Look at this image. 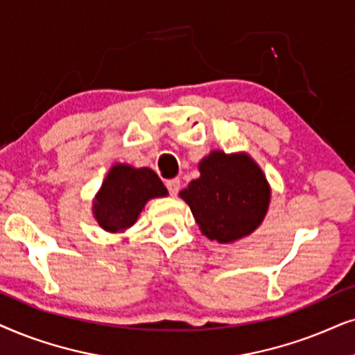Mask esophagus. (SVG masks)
Wrapping results in <instances>:
<instances>
[{
    "label": "esophagus",
    "instance_id": "esophagus-1",
    "mask_svg": "<svg viewBox=\"0 0 355 355\" xmlns=\"http://www.w3.org/2000/svg\"><path fill=\"white\" fill-rule=\"evenodd\" d=\"M165 187H167L170 195L177 196V193L180 191V180H178V178H172V180H168L167 183H165Z\"/></svg>",
    "mask_w": 355,
    "mask_h": 355
}]
</instances>
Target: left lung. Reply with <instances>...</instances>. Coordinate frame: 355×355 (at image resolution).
Segmentation results:
<instances>
[{"label":"left lung","instance_id":"left-lung-1","mask_svg":"<svg viewBox=\"0 0 355 355\" xmlns=\"http://www.w3.org/2000/svg\"><path fill=\"white\" fill-rule=\"evenodd\" d=\"M200 178L180 191V198L190 206L202 235L230 243L261 224L271 188L248 154L212 150L200 162Z\"/></svg>","mask_w":355,"mask_h":355}]
</instances>
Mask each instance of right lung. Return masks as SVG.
Here are the masks:
<instances>
[{
	"instance_id": "add662e5",
	"label": "right lung",
	"mask_w": 355,
	"mask_h": 355,
	"mask_svg": "<svg viewBox=\"0 0 355 355\" xmlns=\"http://www.w3.org/2000/svg\"><path fill=\"white\" fill-rule=\"evenodd\" d=\"M162 196H167V188L154 170L116 164L96 195L92 212L103 230L125 232L138 219L146 202Z\"/></svg>"
}]
</instances>
